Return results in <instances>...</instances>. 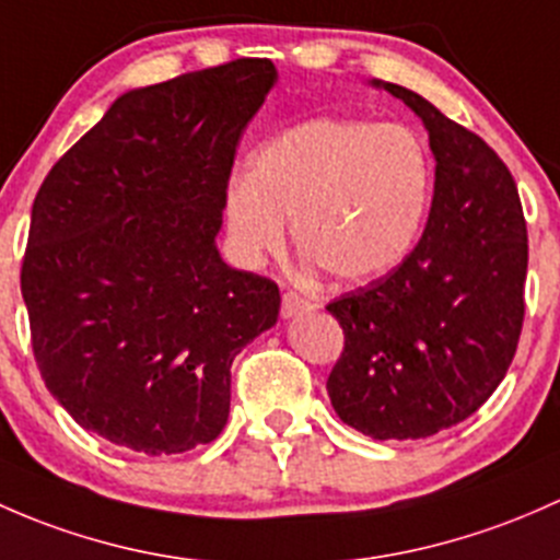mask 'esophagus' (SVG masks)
<instances>
[{"label":"esophagus","instance_id":"esophagus-1","mask_svg":"<svg viewBox=\"0 0 560 560\" xmlns=\"http://www.w3.org/2000/svg\"><path fill=\"white\" fill-rule=\"evenodd\" d=\"M310 307H313V304H310L304 296H299L296 291H285V293H282V302H280L282 318H293V315L304 313V310H310Z\"/></svg>","mask_w":560,"mask_h":560}]
</instances>
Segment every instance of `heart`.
Here are the masks:
<instances>
[{"label":"heart","instance_id":"obj_1","mask_svg":"<svg viewBox=\"0 0 560 560\" xmlns=\"http://www.w3.org/2000/svg\"><path fill=\"white\" fill-rule=\"evenodd\" d=\"M429 159L405 126L313 118L280 131L226 191L234 247L256 261L285 240L337 280H366L407 256L429 205Z\"/></svg>","mask_w":560,"mask_h":560}]
</instances>
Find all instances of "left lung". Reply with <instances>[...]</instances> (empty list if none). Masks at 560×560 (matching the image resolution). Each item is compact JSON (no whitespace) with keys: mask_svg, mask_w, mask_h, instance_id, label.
<instances>
[{"mask_svg":"<svg viewBox=\"0 0 560 560\" xmlns=\"http://www.w3.org/2000/svg\"><path fill=\"white\" fill-rule=\"evenodd\" d=\"M385 91L429 129L434 199L405 261L326 307L345 331L326 390L372 440H425L486 405L515 359L528 234L499 153L415 91Z\"/></svg>","mask_w":560,"mask_h":560,"instance_id":"obj_1","label":"left lung"}]
</instances>
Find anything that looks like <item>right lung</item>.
<instances>
[{"mask_svg": "<svg viewBox=\"0 0 560 560\" xmlns=\"http://www.w3.org/2000/svg\"><path fill=\"white\" fill-rule=\"evenodd\" d=\"M234 59L113 102L32 205L21 293L50 394L85 431L175 455L223 431L232 361L275 326L278 282L215 247L240 137L275 85Z\"/></svg>", "mask_w": 560, "mask_h": 560, "instance_id": "obj_1", "label": "right lung"}]
</instances>
